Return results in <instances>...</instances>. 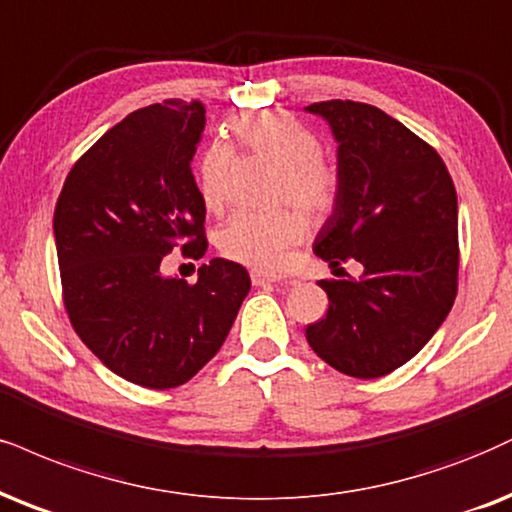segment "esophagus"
Wrapping results in <instances>:
<instances>
[{"instance_id": "34e87169", "label": "esophagus", "mask_w": 512, "mask_h": 512, "mask_svg": "<svg viewBox=\"0 0 512 512\" xmlns=\"http://www.w3.org/2000/svg\"><path fill=\"white\" fill-rule=\"evenodd\" d=\"M251 282H254L256 287H263V285H289V280L285 277L275 275V273H268V270H251Z\"/></svg>"}]
</instances>
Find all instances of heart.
I'll list each match as a JSON object with an SVG mask.
<instances>
[{
  "label": "heart",
  "mask_w": 512,
  "mask_h": 512,
  "mask_svg": "<svg viewBox=\"0 0 512 512\" xmlns=\"http://www.w3.org/2000/svg\"><path fill=\"white\" fill-rule=\"evenodd\" d=\"M235 140L277 166L275 197L292 201L308 216L332 211L339 192L334 166L320 159V142L306 125L280 111H261L230 125ZM230 149L211 144L199 159V189L204 204L220 211L227 199ZM306 237V220L294 211H239L218 235L220 251L232 261L256 268H275L289 246Z\"/></svg>",
  "instance_id": "obj_1"
}]
</instances>
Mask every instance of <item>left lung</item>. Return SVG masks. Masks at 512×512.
Returning a JSON list of instances; mask_svg holds the SVG:
<instances>
[{
  "mask_svg": "<svg viewBox=\"0 0 512 512\" xmlns=\"http://www.w3.org/2000/svg\"><path fill=\"white\" fill-rule=\"evenodd\" d=\"M337 142L339 192L313 251L363 273L320 280L330 308L311 349L351 377L389 375L432 339L458 289V199L441 156L377 106H306Z\"/></svg>",
  "mask_w": 512,
  "mask_h": 512,
  "instance_id": "left-lung-1",
  "label": "left lung"
}]
</instances>
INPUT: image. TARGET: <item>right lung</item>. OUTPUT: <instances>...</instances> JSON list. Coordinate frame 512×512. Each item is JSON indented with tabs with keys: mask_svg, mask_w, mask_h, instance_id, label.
I'll return each instance as SVG.
<instances>
[{
	"mask_svg": "<svg viewBox=\"0 0 512 512\" xmlns=\"http://www.w3.org/2000/svg\"><path fill=\"white\" fill-rule=\"evenodd\" d=\"M199 102L132 111L80 156L54 211L63 304L94 356L123 380L180 387L223 346L251 280L211 258L194 285L161 273L163 256L206 254V204L192 159Z\"/></svg>",
	"mask_w": 512,
	"mask_h": 512,
	"instance_id": "1",
	"label": "right lung"
}]
</instances>
